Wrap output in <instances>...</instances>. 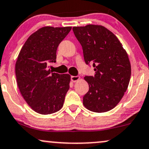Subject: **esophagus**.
<instances>
[{
    "label": "esophagus",
    "mask_w": 149,
    "mask_h": 149,
    "mask_svg": "<svg viewBox=\"0 0 149 149\" xmlns=\"http://www.w3.org/2000/svg\"><path fill=\"white\" fill-rule=\"evenodd\" d=\"M80 79V77L79 76H72L71 77V81L72 82H77L78 80Z\"/></svg>",
    "instance_id": "1"
}]
</instances>
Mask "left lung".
<instances>
[{
    "label": "left lung",
    "mask_w": 149,
    "mask_h": 149,
    "mask_svg": "<svg viewBox=\"0 0 149 149\" xmlns=\"http://www.w3.org/2000/svg\"><path fill=\"white\" fill-rule=\"evenodd\" d=\"M83 48L86 64H93L94 77H84L89 91L83 104L89 111L105 113L116 106L128 88L131 66L127 52L117 36L105 27L87 25L73 27Z\"/></svg>",
    "instance_id": "8db88e82"
}]
</instances>
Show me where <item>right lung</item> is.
<instances>
[{"label": "right lung", "instance_id": "right-lung-1", "mask_svg": "<svg viewBox=\"0 0 149 149\" xmlns=\"http://www.w3.org/2000/svg\"><path fill=\"white\" fill-rule=\"evenodd\" d=\"M72 27L45 26L29 36L18 54L15 65L18 88L33 111L49 115L63 107L70 88V75L47 70L55 62L56 49Z\"/></svg>", "mask_w": 149, "mask_h": 149}]
</instances>
